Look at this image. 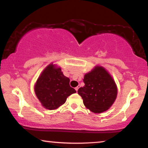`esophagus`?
Segmentation results:
<instances>
[{"instance_id": "34e87169", "label": "esophagus", "mask_w": 148, "mask_h": 148, "mask_svg": "<svg viewBox=\"0 0 148 148\" xmlns=\"http://www.w3.org/2000/svg\"><path fill=\"white\" fill-rule=\"evenodd\" d=\"M78 88H79V85H78V86H77V87H76V88H75V90H76V92H77V91H78Z\"/></svg>"}]
</instances>
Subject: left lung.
<instances>
[{"instance_id":"1","label":"left lung","mask_w":148,"mask_h":148,"mask_svg":"<svg viewBox=\"0 0 148 148\" xmlns=\"http://www.w3.org/2000/svg\"><path fill=\"white\" fill-rule=\"evenodd\" d=\"M83 81L85 85L78 93L85 107L95 113L109 109L117 95L116 85L109 72L102 66H96L84 75Z\"/></svg>"}]
</instances>
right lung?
<instances>
[{
	"instance_id": "1",
	"label": "right lung",
	"mask_w": 148,
	"mask_h": 148,
	"mask_svg": "<svg viewBox=\"0 0 148 148\" xmlns=\"http://www.w3.org/2000/svg\"><path fill=\"white\" fill-rule=\"evenodd\" d=\"M34 90L44 108L53 110L65 103L68 97L76 92L70 86V79L60 68L49 64L43 70L35 83Z\"/></svg>"
}]
</instances>
